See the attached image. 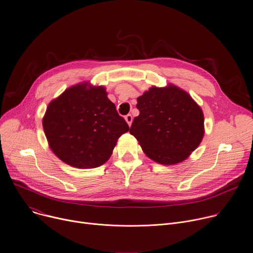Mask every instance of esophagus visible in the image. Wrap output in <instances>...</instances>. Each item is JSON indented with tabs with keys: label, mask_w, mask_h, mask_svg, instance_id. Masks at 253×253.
Listing matches in <instances>:
<instances>
[{
	"label": "esophagus",
	"mask_w": 253,
	"mask_h": 253,
	"mask_svg": "<svg viewBox=\"0 0 253 253\" xmlns=\"http://www.w3.org/2000/svg\"><path fill=\"white\" fill-rule=\"evenodd\" d=\"M125 120H126V122L128 123V125H129V126H131V124H132V121H133V117L131 116V114H128V115H126V116H125Z\"/></svg>",
	"instance_id": "1"
}]
</instances>
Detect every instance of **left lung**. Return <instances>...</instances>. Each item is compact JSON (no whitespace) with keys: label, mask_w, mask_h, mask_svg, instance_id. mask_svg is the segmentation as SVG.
I'll list each match as a JSON object with an SVG mask.
<instances>
[{"label":"left lung","mask_w":253,"mask_h":253,"mask_svg":"<svg viewBox=\"0 0 253 253\" xmlns=\"http://www.w3.org/2000/svg\"><path fill=\"white\" fill-rule=\"evenodd\" d=\"M136 107L139 115L129 132L154 162L178 164L201 143L204 115L185 90L174 85L153 86L137 98Z\"/></svg>","instance_id":"1"}]
</instances>
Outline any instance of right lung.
Returning a JSON list of instances; mask_svg holds the SVG:
<instances>
[{"mask_svg": "<svg viewBox=\"0 0 253 253\" xmlns=\"http://www.w3.org/2000/svg\"><path fill=\"white\" fill-rule=\"evenodd\" d=\"M81 84L67 88L47 107L43 129L63 163L94 169L110 158L119 137L129 130L103 86Z\"/></svg>", "mask_w": 253, "mask_h": 253, "instance_id": "obj_1", "label": "right lung"}]
</instances>
